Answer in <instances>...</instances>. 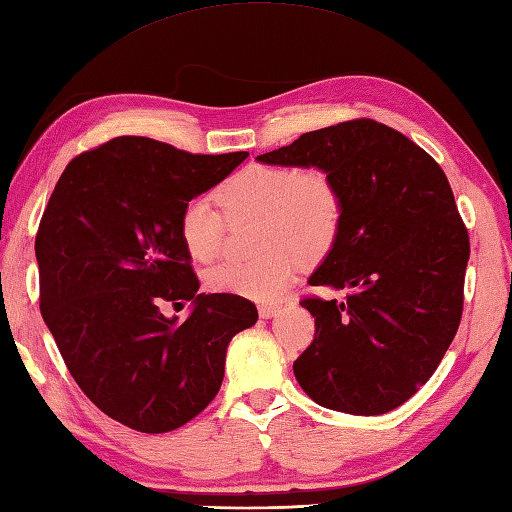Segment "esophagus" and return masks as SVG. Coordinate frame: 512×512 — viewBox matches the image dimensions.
I'll return each instance as SVG.
<instances>
[{
	"instance_id": "34e87169",
	"label": "esophagus",
	"mask_w": 512,
	"mask_h": 512,
	"mask_svg": "<svg viewBox=\"0 0 512 512\" xmlns=\"http://www.w3.org/2000/svg\"><path fill=\"white\" fill-rule=\"evenodd\" d=\"M280 311L278 304H258V313L263 320H269V317H274Z\"/></svg>"
}]
</instances>
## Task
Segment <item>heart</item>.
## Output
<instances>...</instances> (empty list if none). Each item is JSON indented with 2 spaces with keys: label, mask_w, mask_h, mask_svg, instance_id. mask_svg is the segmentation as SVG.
<instances>
[{
  "label": "heart",
  "mask_w": 512,
  "mask_h": 512,
  "mask_svg": "<svg viewBox=\"0 0 512 512\" xmlns=\"http://www.w3.org/2000/svg\"><path fill=\"white\" fill-rule=\"evenodd\" d=\"M225 219H256V249L247 263L214 265L206 287L254 300H271L285 291L302 258H322L337 241L344 201L324 168L249 164L214 190ZM225 221L206 199L188 201L179 214V238L197 263H210L223 245Z\"/></svg>",
  "instance_id": "obj_1"
}]
</instances>
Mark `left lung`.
Instances as JSON below:
<instances>
[{
    "instance_id": "1",
    "label": "left lung",
    "mask_w": 512,
    "mask_h": 512,
    "mask_svg": "<svg viewBox=\"0 0 512 512\" xmlns=\"http://www.w3.org/2000/svg\"><path fill=\"white\" fill-rule=\"evenodd\" d=\"M317 166L342 192V230L311 287L346 298H304L311 346L293 361L300 388L335 412L377 416L429 381L458 333L469 234L434 157L370 118L302 133L256 157Z\"/></svg>"
}]
</instances>
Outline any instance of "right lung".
<instances>
[{"instance_id":"obj_1","label":"right lung","mask_w":512,"mask_h":512,"mask_svg":"<svg viewBox=\"0 0 512 512\" xmlns=\"http://www.w3.org/2000/svg\"><path fill=\"white\" fill-rule=\"evenodd\" d=\"M247 155H192L122 135L67 164L41 217L43 322L87 399L142 434L206 410L232 337L258 320L241 295L197 293L179 238L181 208ZM181 299L193 302L184 323L161 313Z\"/></svg>"}]
</instances>
